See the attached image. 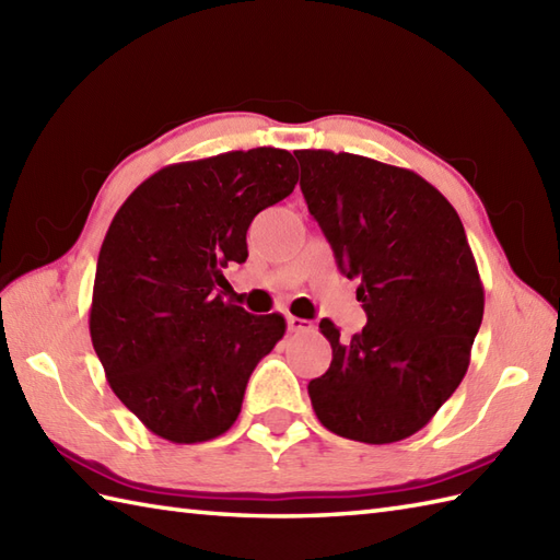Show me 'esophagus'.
<instances>
[{
    "label": "esophagus",
    "instance_id": "34e87169",
    "mask_svg": "<svg viewBox=\"0 0 560 560\" xmlns=\"http://www.w3.org/2000/svg\"><path fill=\"white\" fill-rule=\"evenodd\" d=\"M287 323H289V329H291V331H313V323H311V319L289 315Z\"/></svg>",
    "mask_w": 560,
    "mask_h": 560
}]
</instances>
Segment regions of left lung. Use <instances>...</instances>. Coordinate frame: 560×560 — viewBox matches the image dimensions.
<instances>
[{
	"label": "left lung",
	"mask_w": 560,
	"mask_h": 560,
	"mask_svg": "<svg viewBox=\"0 0 560 560\" xmlns=\"http://www.w3.org/2000/svg\"><path fill=\"white\" fill-rule=\"evenodd\" d=\"M301 189L359 281L365 327L341 339L331 319L325 375L311 380L327 431L385 445L413 435L462 383L483 317L477 259L455 207L413 171L347 151L303 149Z\"/></svg>",
	"instance_id": "left-lung-1"
}]
</instances>
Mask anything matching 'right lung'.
Instances as JSON below:
<instances>
[{"label":"right lung","instance_id":"obj_1","mask_svg":"<svg viewBox=\"0 0 560 560\" xmlns=\"http://www.w3.org/2000/svg\"><path fill=\"white\" fill-rule=\"evenodd\" d=\"M295 183L289 151H225L165 165L117 209L89 329L117 399L153 435L192 445L235 423L247 380L287 319L223 301V269L243 265L249 223Z\"/></svg>","mask_w":560,"mask_h":560}]
</instances>
